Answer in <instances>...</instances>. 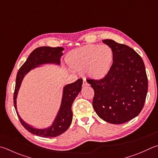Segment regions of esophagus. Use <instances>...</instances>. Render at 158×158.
<instances>
[{"label":"esophagus","mask_w":158,"mask_h":158,"mask_svg":"<svg viewBox=\"0 0 158 158\" xmlns=\"http://www.w3.org/2000/svg\"><path fill=\"white\" fill-rule=\"evenodd\" d=\"M89 84L88 82H87V80H86L85 79L83 80V82H82V87H86V86H88Z\"/></svg>","instance_id":"esophagus-1"}]
</instances>
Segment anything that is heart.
<instances>
[{"label":"heart","instance_id":"obj_1","mask_svg":"<svg viewBox=\"0 0 158 158\" xmlns=\"http://www.w3.org/2000/svg\"><path fill=\"white\" fill-rule=\"evenodd\" d=\"M114 58V51L109 45L87 44L70 52L66 62L73 69L86 70L90 78L100 80L111 70Z\"/></svg>","mask_w":158,"mask_h":158}]
</instances>
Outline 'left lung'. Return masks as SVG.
I'll return each instance as SVG.
<instances>
[{
	"instance_id": "1",
	"label": "left lung",
	"mask_w": 158,
	"mask_h": 158,
	"mask_svg": "<svg viewBox=\"0 0 158 158\" xmlns=\"http://www.w3.org/2000/svg\"><path fill=\"white\" fill-rule=\"evenodd\" d=\"M111 47L114 58L109 73L101 80L87 79L94 90L93 106L106 123L119 124L141 112L148 91L145 66L138 53L114 40H102Z\"/></svg>"
}]
</instances>
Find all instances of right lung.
<instances>
[{"instance_id": "obj_1", "label": "right lung", "mask_w": 158, "mask_h": 158, "mask_svg": "<svg viewBox=\"0 0 158 158\" xmlns=\"http://www.w3.org/2000/svg\"><path fill=\"white\" fill-rule=\"evenodd\" d=\"M63 50V47H38L30 53L25 63L22 65L17 73L16 86H15L14 94V105L18 117L22 125L29 132L34 135L43 137V138H53V137L58 136L69 129L73 118L71 106L74 100L81 91L82 79L80 78L77 80L76 82L65 85L63 87L61 104L58 114L52 125L44 129H39V128L29 125L20 118L17 111L16 98L24 77L31 69L41 67L40 65L42 64H55L60 65V58L63 55V53H62Z\"/></svg>"}]
</instances>
